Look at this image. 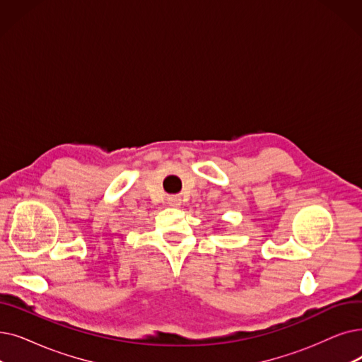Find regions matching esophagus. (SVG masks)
Masks as SVG:
<instances>
[{
	"instance_id": "esophagus-1",
	"label": "esophagus",
	"mask_w": 362,
	"mask_h": 362,
	"mask_svg": "<svg viewBox=\"0 0 362 362\" xmlns=\"http://www.w3.org/2000/svg\"><path fill=\"white\" fill-rule=\"evenodd\" d=\"M167 202L170 204L171 207H180L182 206V198L179 195H170L167 198Z\"/></svg>"
}]
</instances>
